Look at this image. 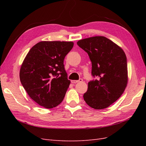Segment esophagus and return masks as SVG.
<instances>
[{
    "instance_id": "obj_1",
    "label": "esophagus",
    "mask_w": 146,
    "mask_h": 146,
    "mask_svg": "<svg viewBox=\"0 0 146 146\" xmlns=\"http://www.w3.org/2000/svg\"><path fill=\"white\" fill-rule=\"evenodd\" d=\"M83 82V79L82 78H80L78 80H72L71 82L72 83H78V82Z\"/></svg>"
}]
</instances>
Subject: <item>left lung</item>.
<instances>
[{
  "label": "left lung",
  "mask_w": 146,
  "mask_h": 146,
  "mask_svg": "<svg viewBox=\"0 0 146 146\" xmlns=\"http://www.w3.org/2000/svg\"><path fill=\"white\" fill-rule=\"evenodd\" d=\"M77 45L88 54L92 63L91 74L98 79L88 83L83 94L92 108L108 107L123 94L128 82L127 61L124 52L110 39L94 36L81 39Z\"/></svg>",
  "instance_id": "obj_1"
}]
</instances>
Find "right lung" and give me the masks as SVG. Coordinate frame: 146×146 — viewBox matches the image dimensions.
<instances>
[{
    "label": "right lung",
    "mask_w": 146,
    "mask_h": 146,
    "mask_svg": "<svg viewBox=\"0 0 146 146\" xmlns=\"http://www.w3.org/2000/svg\"><path fill=\"white\" fill-rule=\"evenodd\" d=\"M73 46L70 41H41L26 55L20 80L30 98L40 106L52 108L63 101L70 83L64 59Z\"/></svg>",
    "instance_id": "right-lung-1"
}]
</instances>
